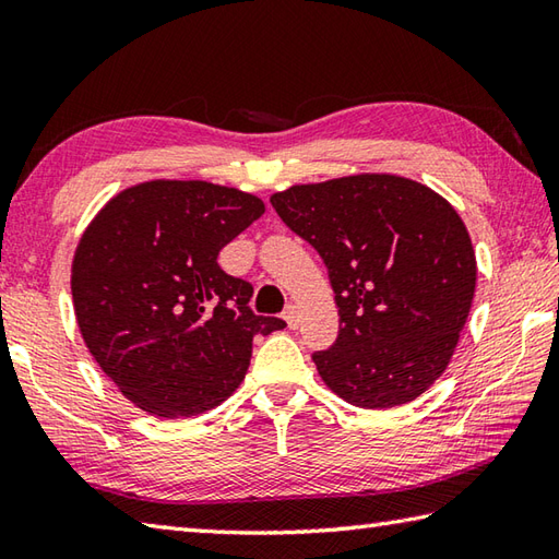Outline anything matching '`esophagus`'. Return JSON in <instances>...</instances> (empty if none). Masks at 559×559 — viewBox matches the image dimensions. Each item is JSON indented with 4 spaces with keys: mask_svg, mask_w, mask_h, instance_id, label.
<instances>
[{
    "mask_svg": "<svg viewBox=\"0 0 559 559\" xmlns=\"http://www.w3.org/2000/svg\"><path fill=\"white\" fill-rule=\"evenodd\" d=\"M283 320H286V324L290 326V330H295V326L300 324V310L295 308V305H288V310L283 312Z\"/></svg>",
    "mask_w": 559,
    "mask_h": 559,
    "instance_id": "esophagus-1",
    "label": "esophagus"
}]
</instances>
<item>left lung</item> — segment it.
<instances>
[{
	"label": "left lung",
	"instance_id": "8db88e82",
	"mask_svg": "<svg viewBox=\"0 0 559 559\" xmlns=\"http://www.w3.org/2000/svg\"><path fill=\"white\" fill-rule=\"evenodd\" d=\"M322 257L338 336L317 373L354 407L417 400L451 364L475 298L477 259L441 193L397 174H352L271 195Z\"/></svg>",
	"mask_w": 559,
	"mask_h": 559
}]
</instances>
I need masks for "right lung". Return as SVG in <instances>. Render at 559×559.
Wrapping results in <instances>:
<instances>
[{
    "instance_id": "right-lung-1",
    "label": "right lung",
    "mask_w": 559,
    "mask_h": 559,
    "mask_svg": "<svg viewBox=\"0 0 559 559\" xmlns=\"http://www.w3.org/2000/svg\"><path fill=\"white\" fill-rule=\"evenodd\" d=\"M259 195L199 179L118 191L72 259V305L98 368L157 419L195 417L245 380L257 334L283 330L249 310L251 286L217 266L264 215Z\"/></svg>"
}]
</instances>
